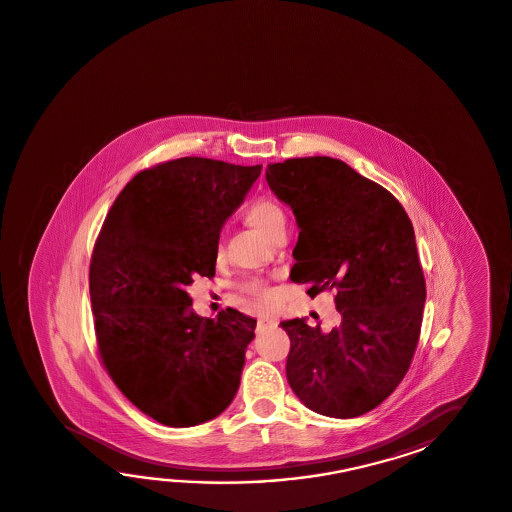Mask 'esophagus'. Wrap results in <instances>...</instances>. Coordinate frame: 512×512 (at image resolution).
Instances as JSON below:
<instances>
[{
	"label": "esophagus",
	"mask_w": 512,
	"mask_h": 512,
	"mask_svg": "<svg viewBox=\"0 0 512 512\" xmlns=\"http://www.w3.org/2000/svg\"><path fill=\"white\" fill-rule=\"evenodd\" d=\"M277 324H279V321H277L275 317H262V319H259V328H261V330L277 328Z\"/></svg>",
	"instance_id": "34e87169"
}]
</instances>
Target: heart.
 Wrapping results in <instances>:
<instances>
[{"instance_id":"b5f03b06","label":"heart","mask_w":512,"mask_h":512,"mask_svg":"<svg viewBox=\"0 0 512 512\" xmlns=\"http://www.w3.org/2000/svg\"><path fill=\"white\" fill-rule=\"evenodd\" d=\"M246 220L250 222L251 226H255L257 230L264 231L266 235H270L273 239L279 231L284 230L286 217H284V211H282L281 206L277 202L261 197V199L253 200L248 209H246ZM222 251H224V246H222V242H219L217 244V255H222ZM240 290L248 293V295H253L261 303L268 301L270 295H272L268 284L261 277L246 279V281L240 284Z\"/></svg>"}]
</instances>
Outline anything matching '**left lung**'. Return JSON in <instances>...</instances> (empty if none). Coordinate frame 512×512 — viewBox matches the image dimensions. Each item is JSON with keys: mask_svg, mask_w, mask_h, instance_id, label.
<instances>
[{"mask_svg": "<svg viewBox=\"0 0 512 512\" xmlns=\"http://www.w3.org/2000/svg\"><path fill=\"white\" fill-rule=\"evenodd\" d=\"M266 182L301 230L290 279L312 284L310 297L335 290L341 313L332 332L282 321L288 383L313 412L357 418L396 390L418 346L427 288L412 222L390 191L337 158L270 164Z\"/></svg>", "mask_w": 512, "mask_h": 512, "instance_id": "8db88e82", "label": "left lung"}]
</instances>
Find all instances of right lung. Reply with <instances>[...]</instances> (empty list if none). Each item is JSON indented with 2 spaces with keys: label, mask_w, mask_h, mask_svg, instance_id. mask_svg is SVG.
<instances>
[{
  "label": "right lung",
  "mask_w": 512,
  "mask_h": 512,
  "mask_svg": "<svg viewBox=\"0 0 512 512\" xmlns=\"http://www.w3.org/2000/svg\"><path fill=\"white\" fill-rule=\"evenodd\" d=\"M262 166L186 157L144 169L116 197L89 268L98 354L120 392L167 427L230 407L255 324L191 310L186 286L213 277L220 230Z\"/></svg>",
  "instance_id": "right-lung-1"
}]
</instances>
